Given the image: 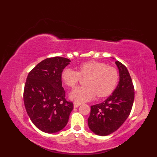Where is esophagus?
Returning a JSON list of instances; mask_svg holds the SVG:
<instances>
[{"label": "esophagus", "instance_id": "1", "mask_svg": "<svg viewBox=\"0 0 157 157\" xmlns=\"http://www.w3.org/2000/svg\"><path fill=\"white\" fill-rule=\"evenodd\" d=\"M82 105L81 102H74L73 103V105H74V107H78L79 106H80Z\"/></svg>", "mask_w": 157, "mask_h": 157}]
</instances>
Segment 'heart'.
Wrapping results in <instances>:
<instances>
[{
  "label": "heart",
  "mask_w": 157,
  "mask_h": 157,
  "mask_svg": "<svg viewBox=\"0 0 157 157\" xmlns=\"http://www.w3.org/2000/svg\"><path fill=\"white\" fill-rule=\"evenodd\" d=\"M82 77H88L86 81L87 86L77 87L70 94L71 98L79 102L90 101L96 94L99 98L111 95L117 86L119 78L115 67L95 61L82 63L78 71L66 68L61 73L63 83L71 88L78 84Z\"/></svg>",
  "instance_id": "b5f03b06"
}]
</instances>
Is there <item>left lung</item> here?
<instances>
[{"mask_svg":"<svg viewBox=\"0 0 157 157\" xmlns=\"http://www.w3.org/2000/svg\"><path fill=\"white\" fill-rule=\"evenodd\" d=\"M119 71V82L113 94L102 103L91 106L88 119L90 129L98 136L112 134L125 121L132 111L134 86L126 67L115 61Z\"/></svg>","mask_w":157,"mask_h":157,"instance_id":"1","label":"left lung"}]
</instances>
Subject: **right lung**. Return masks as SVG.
I'll list each match as a JSON object with an SVG mask.
<instances>
[{
	"label": "right lung",
	"mask_w": 157,
	"mask_h": 157,
	"mask_svg": "<svg viewBox=\"0 0 157 157\" xmlns=\"http://www.w3.org/2000/svg\"><path fill=\"white\" fill-rule=\"evenodd\" d=\"M70 60L61 56L47 58L28 73L23 90V102L36 128L52 134L65 127L73 109L65 98L61 73Z\"/></svg>",
	"instance_id": "obj_1"
}]
</instances>
